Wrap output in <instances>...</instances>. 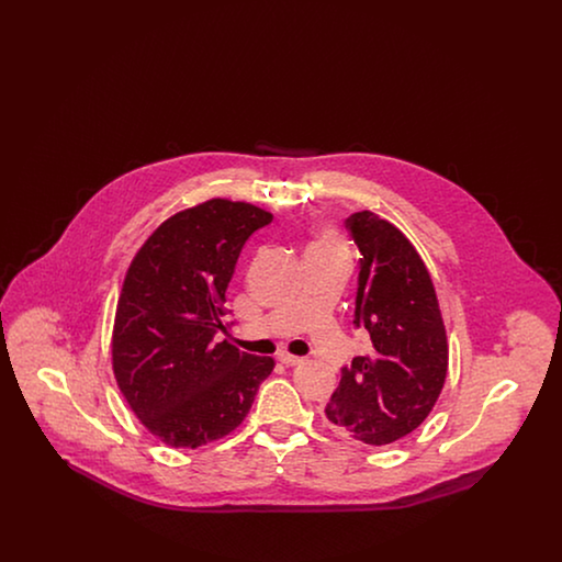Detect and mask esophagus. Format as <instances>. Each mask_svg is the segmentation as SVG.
<instances>
[{
  "label": "esophagus",
  "mask_w": 562,
  "mask_h": 562,
  "mask_svg": "<svg viewBox=\"0 0 562 562\" xmlns=\"http://www.w3.org/2000/svg\"><path fill=\"white\" fill-rule=\"evenodd\" d=\"M278 360H280L284 367H299V364H303V358L293 356V353H280Z\"/></svg>",
  "instance_id": "obj_1"
}]
</instances>
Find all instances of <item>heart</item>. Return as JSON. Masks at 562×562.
I'll return each mask as SVG.
<instances>
[{
  "mask_svg": "<svg viewBox=\"0 0 562 562\" xmlns=\"http://www.w3.org/2000/svg\"><path fill=\"white\" fill-rule=\"evenodd\" d=\"M307 255H344L341 252V244L337 240L335 232L330 229H322L316 236V240L312 241Z\"/></svg>",
  "mask_w": 562,
  "mask_h": 562,
  "instance_id": "b5f03b06",
  "label": "heart"
}]
</instances>
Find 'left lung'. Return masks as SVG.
Returning <instances> with one entry per match:
<instances>
[{
  "mask_svg": "<svg viewBox=\"0 0 562 562\" xmlns=\"http://www.w3.org/2000/svg\"><path fill=\"white\" fill-rule=\"evenodd\" d=\"M346 225L362 252L353 322L369 330L373 349L341 371L326 417L351 438L383 447L431 413L449 369L447 330L428 268L401 229L371 211Z\"/></svg>",
  "mask_w": 562,
  "mask_h": 562,
  "instance_id": "obj_1",
  "label": "left lung"
}]
</instances>
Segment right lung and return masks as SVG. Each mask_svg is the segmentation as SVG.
<instances>
[{"label": "right lung", "instance_id": "right-lung-1", "mask_svg": "<svg viewBox=\"0 0 562 562\" xmlns=\"http://www.w3.org/2000/svg\"><path fill=\"white\" fill-rule=\"evenodd\" d=\"M273 214L213 198L168 216L126 271L111 369L136 419L166 447L198 449L240 426L276 362L223 339L241 246Z\"/></svg>", "mask_w": 562, "mask_h": 562}]
</instances>
